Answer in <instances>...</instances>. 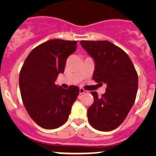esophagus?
Wrapping results in <instances>:
<instances>
[{"label": "esophagus", "instance_id": "34e87169", "mask_svg": "<svg viewBox=\"0 0 156 156\" xmlns=\"http://www.w3.org/2000/svg\"><path fill=\"white\" fill-rule=\"evenodd\" d=\"M86 92V90H85L84 89V88H80V90H79V94H84V93H85Z\"/></svg>", "mask_w": 156, "mask_h": 156}]
</instances>
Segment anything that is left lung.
I'll return each instance as SVG.
<instances>
[{"instance_id":"left-lung-1","label":"left lung","mask_w":156,"mask_h":156,"mask_svg":"<svg viewBox=\"0 0 156 156\" xmlns=\"http://www.w3.org/2000/svg\"><path fill=\"white\" fill-rule=\"evenodd\" d=\"M82 48L95 62L93 80L106 84V93L88 108L90 125L100 131L117 128L127 117L136 99L138 75L128 55L108 41H81Z\"/></svg>"}]
</instances>
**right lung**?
<instances>
[{"label": "right lung", "instance_id": "right-lung-1", "mask_svg": "<svg viewBox=\"0 0 156 156\" xmlns=\"http://www.w3.org/2000/svg\"><path fill=\"white\" fill-rule=\"evenodd\" d=\"M75 41L53 39L33 49L20 73L22 100L30 117L40 127L55 129L69 119L79 94L78 86L64 89L55 84L67 58L76 50Z\"/></svg>", "mask_w": 156, "mask_h": 156}]
</instances>
